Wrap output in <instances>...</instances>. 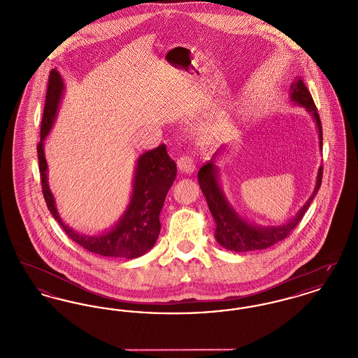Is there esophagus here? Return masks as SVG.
<instances>
[{
	"label": "esophagus",
	"instance_id": "esophagus-1",
	"mask_svg": "<svg viewBox=\"0 0 358 358\" xmlns=\"http://www.w3.org/2000/svg\"><path fill=\"white\" fill-rule=\"evenodd\" d=\"M177 168H178V171H181V173H187V174L193 173L194 169H196L193 159L189 155H185V154L177 158Z\"/></svg>",
	"mask_w": 358,
	"mask_h": 358
}]
</instances>
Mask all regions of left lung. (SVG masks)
Here are the masks:
<instances>
[{"mask_svg": "<svg viewBox=\"0 0 358 358\" xmlns=\"http://www.w3.org/2000/svg\"><path fill=\"white\" fill-rule=\"evenodd\" d=\"M289 99L302 107L306 108L313 118L315 120V124L318 127V136H320V145L322 150V124L315 107V103L311 98V94L308 92L306 85L303 80L298 79L292 85H289ZM217 154H215L213 159H210L208 164L199 171V184L204 193L206 203L209 206V210L216 222V240L222 244L224 248L234 251V252H247V251H256V250H264L273 245L275 243L287 238L291 231L298 225V222L302 220L303 215L306 213L311 201L314 200L318 189L322 184V166L318 171L317 176V184L315 189L311 194V197L307 200L306 204L296 213L294 219L283 225L276 227H260L254 225L241 219L236 213V210L232 208V205L228 203L222 193V187L219 185V169L215 164V158Z\"/></svg>", "mask_w": 358, "mask_h": 358, "instance_id": "obj_1", "label": "left lung"}]
</instances>
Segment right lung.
I'll use <instances>...</instances> for the list:
<instances>
[{"instance_id":"obj_1","label":"right lung","mask_w":358,"mask_h":358,"mask_svg":"<svg viewBox=\"0 0 358 358\" xmlns=\"http://www.w3.org/2000/svg\"><path fill=\"white\" fill-rule=\"evenodd\" d=\"M63 90L64 83L60 73L56 69H52L41 120L40 142L37 145L41 187L47 206L55 220L60 224L69 238L87 251L98 255L126 259L145 255L153 248L159 235V213L177 174L176 162L169 157L165 145L142 154L136 161L130 204L120 222L110 231L95 236L78 234L69 228L57 213L53 194L48 187V166L44 155V139L48 136L56 118Z\"/></svg>"}]
</instances>
